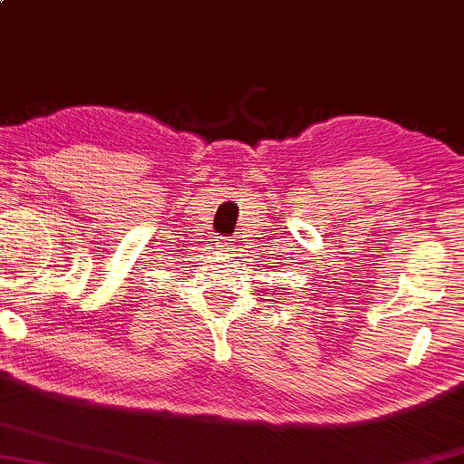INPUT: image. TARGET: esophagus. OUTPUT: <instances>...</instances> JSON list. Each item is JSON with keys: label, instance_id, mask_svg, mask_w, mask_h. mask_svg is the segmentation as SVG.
Here are the masks:
<instances>
[{"label": "esophagus", "instance_id": "34e87169", "mask_svg": "<svg viewBox=\"0 0 464 464\" xmlns=\"http://www.w3.org/2000/svg\"><path fill=\"white\" fill-rule=\"evenodd\" d=\"M217 247H218V250H221V252H232V250H234L232 238H218Z\"/></svg>", "mask_w": 464, "mask_h": 464}]
</instances>
